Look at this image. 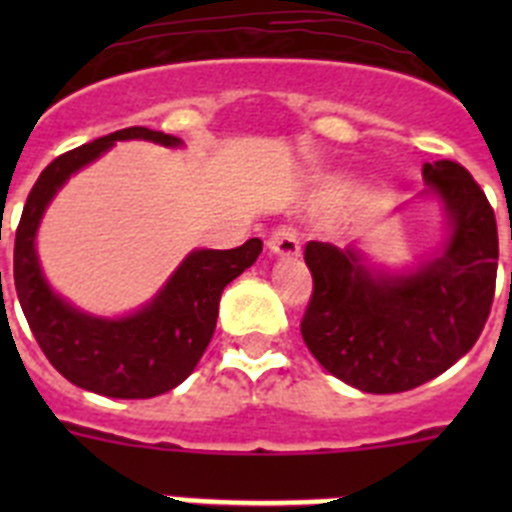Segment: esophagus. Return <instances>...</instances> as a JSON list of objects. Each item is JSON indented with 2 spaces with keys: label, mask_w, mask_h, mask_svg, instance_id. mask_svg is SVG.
<instances>
[{
  "label": "esophagus",
  "mask_w": 512,
  "mask_h": 512,
  "mask_svg": "<svg viewBox=\"0 0 512 512\" xmlns=\"http://www.w3.org/2000/svg\"><path fill=\"white\" fill-rule=\"evenodd\" d=\"M266 246H269V251L274 253V256L295 259V256H300V235L292 228H287V225H282V228L271 230Z\"/></svg>",
  "instance_id": "1"
}]
</instances>
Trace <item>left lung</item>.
<instances>
[{
  "mask_svg": "<svg viewBox=\"0 0 512 512\" xmlns=\"http://www.w3.org/2000/svg\"><path fill=\"white\" fill-rule=\"evenodd\" d=\"M449 215V241L410 274H372L354 248L310 241L312 297L300 330L333 377L392 395L438 377L477 343L497 277V223L472 174L456 161L423 166Z\"/></svg>",
  "mask_w": 512,
  "mask_h": 512,
  "instance_id": "left-lung-1",
  "label": "left lung"
}]
</instances>
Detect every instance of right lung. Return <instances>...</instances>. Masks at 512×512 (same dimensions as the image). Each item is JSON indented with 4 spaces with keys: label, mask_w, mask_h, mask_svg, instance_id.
I'll return each mask as SVG.
<instances>
[{
    "label": "right lung",
    "mask_w": 512,
    "mask_h": 512,
    "mask_svg": "<svg viewBox=\"0 0 512 512\" xmlns=\"http://www.w3.org/2000/svg\"><path fill=\"white\" fill-rule=\"evenodd\" d=\"M153 140L182 146V138L148 128H125L84 143L45 166L30 189L15 235V289L27 325L53 366L81 390L120 400L164 395L194 372L215 333L223 289L259 259V238L230 251H192L166 287L128 318H94L53 295L35 253V233L53 194L115 140Z\"/></svg>",
    "instance_id": "obj_1"
}]
</instances>
